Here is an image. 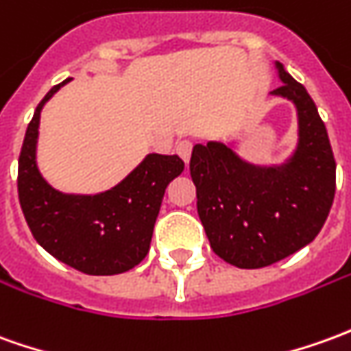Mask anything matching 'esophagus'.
<instances>
[{"label":"esophagus","instance_id":"1","mask_svg":"<svg viewBox=\"0 0 351 351\" xmlns=\"http://www.w3.org/2000/svg\"><path fill=\"white\" fill-rule=\"evenodd\" d=\"M192 142L190 141H180L176 144V154L184 159V163H188L190 161V156H192Z\"/></svg>","mask_w":351,"mask_h":351}]
</instances>
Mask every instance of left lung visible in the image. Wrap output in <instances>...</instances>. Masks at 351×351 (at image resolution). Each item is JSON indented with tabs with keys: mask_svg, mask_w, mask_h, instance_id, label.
<instances>
[{
	"mask_svg": "<svg viewBox=\"0 0 351 351\" xmlns=\"http://www.w3.org/2000/svg\"><path fill=\"white\" fill-rule=\"evenodd\" d=\"M298 119L295 152L279 165H254L224 142L195 144L190 175L197 215L213 251L245 269L264 268L312 243L329 217L337 163L317 106L304 85L276 62Z\"/></svg>",
	"mask_w": 351,
	"mask_h": 351,
	"instance_id": "left-lung-1",
	"label": "left lung"
}]
</instances>
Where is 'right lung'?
Wrapping results in <instances>:
<instances>
[{
	"label": "right lung",
	"mask_w": 351,
	"mask_h": 351,
	"mask_svg": "<svg viewBox=\"0 0 351 351\" xmlns=\"http://www.w3.org/2000/svg\"><path fill=\"white\" fill-rule=\"evenodd\" d=\"M68 77L45 95L26 129L19 158V199L32 234L49 254L89 276H116L134 268L150 249L154 224L169 182L184 171L178 156L148 154L114 188L64 193L38 167L41 110Z\"/></svg>",
	"instance_id": "1"
}]
</instances>
